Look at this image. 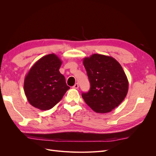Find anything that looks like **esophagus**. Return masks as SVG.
<instances>
[{
  "label": "esophagus",
  "mask_w": 156,
  "mask_h": 156,
  "mask_svg": "<svg viewBox=\"0 0 156 156\" xmlns=\"http://www.w3.org/2000/svg\"><path fill=\"white\" fill-rule=\"evenodd\" d=\"M72 88H74V89H77L79 88V84L78 83H75L74 85L72 87Z\"/></svg>",
  "instance_id": "1"
}]
</instances>
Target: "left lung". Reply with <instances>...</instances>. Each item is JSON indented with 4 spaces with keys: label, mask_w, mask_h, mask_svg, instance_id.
<instances>
[{
    "label": "left lung",
    "mask_w": 156,
    "mask_h": 156,
    "mask_svg": "<svg viewBox=\"0 0 156 156\" xmlns=\"http://www.w3.org/2000/svg\"><path fill=\"white\" fill-rule=\"evenodd\" d=\"M90 83L88 92L82 97L92 109L98 113H107L119 106L128 92L129 83L124 71L112 56L93 54L83 58Z\"/></svg>",
    "instance_id": "obj_1"
}]
</instances>
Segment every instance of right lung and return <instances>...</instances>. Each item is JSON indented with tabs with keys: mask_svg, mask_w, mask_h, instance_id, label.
<instances>
[{
	"mask_svg": "<svg viewBox=\"0 0 156 156\" xmlns=\"http://www.w3.org/2000/svg\"><path fill=\"white\" fill-rule=\"evenodd\" d=\"M62 62L54 53L45 55L32 66L24 81V92L30 104L49 110L62 100L69 87L59 72Z\"/></svg>",
	"mask_w": 156,
	"mask_h": 156,
	"instance_id": "1",
	"label": "right lung"
}]
</instances>
